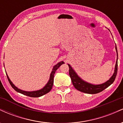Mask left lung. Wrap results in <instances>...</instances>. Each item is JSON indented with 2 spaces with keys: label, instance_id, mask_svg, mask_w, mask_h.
<instances>
[{
  "label": "left lung",
  "instance_id": "8db88e82",
  "mask_svg": "<svg viewBox=\"0 0 123 123\" xmlns=\"http://www.w3.org/2000/svg\"><path fill=\"white\" fill-rule=\"evenodd\" d=\"M116 50L117 53V58L116 62L115 68V72L112 76L109 79V80L106 81L105 83H102L101 84H98V85H94V84H90L84 80L81 79V78L77 74V73L75 72L74 70L72 68L69 64H68L69 68V76L71 78L72 82L74 88L77 89L79 91H81V92L87 93V94H97L103 90H105L109 86H111L113 83L115 81L117 73V60H118V53L117 50V47L116 46Z\"/></svg>",
  "mask_w": 123,
  "mask_h": 123
}]
</instances>
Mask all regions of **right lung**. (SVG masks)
Returning <instances> with one entry per match:
<instances>
[{
  "mask_svg": "<svg viewBox=\"0 0 123 123\" xmlns=\"http://www.w3.org/2000/svg\"><path fill=\"white\" fill-rule=\"evenodd\" d=\"M63 63H64L63 61L60 62L58 63L57 65H55L53 67V70H52L51 73L50 74V79H49L48 83L46 84V85L43 87V88L40 89L39 90H37V91H24V90H20V89L18 88L17 87H15L14 84H13L12 82L10 79H9L8 76L7 75V74H6L8 80L9 81L10 84L12 87L16 91H17L18 92L21 93V94H24V95L28 96V97H34V98H36V97H40L41 96H43L44 95V94H47L49 92H50L51 91V90L52 89V87H53V83H54V74L55 73V71L57 70L58 68L62 65Z\"/></svg>",
  "mask_w": 123,
  "mask_h": 123,
  "instance_id": "obj_1",
  "label": "right lung"
}]
</instances>
